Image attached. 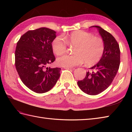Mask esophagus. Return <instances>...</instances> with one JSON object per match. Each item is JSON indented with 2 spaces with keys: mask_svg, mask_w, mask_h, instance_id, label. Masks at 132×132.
Listing matches in <instances>:
<instances>
[{
  "mask_svg": "<svg viewBox=\"0 0 132 132\" xmlns=\"http://www.w3.org/2000/svg\"><path fill=\"white\" fill-rule=\"evenodd\" d=\"M64 69H66L67 70H74L75 69L74 68H64Z\"/></svg>",
  "mask_w": 132,
  "mask_h": 132,
  "instance_id": "34e87169",
  "label": "esophagus"
}]
</instances>
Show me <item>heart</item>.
Wrapping results in <instances>:
<instances>
[{
	"label": "heart",
	"instance_id": "b5f03b06",
	"mask_svg": "<svg viewBox=\"0 0 132 132\" xmlns=\"http://www.w3.org/2000/svg\"><path fill=\"white\" fill-rule=\"evenodd\" d=\"M68 45L74 46L73 54L63 55L57 59L58 66L71 68L85 62L87 66L96 64L102 58L105 50V43L99 36L83 30H75L68 35L57 36L52 42L53 52L59 55L65 53Z\"/></svg>",
	"mask_w": 132,
	"mask_h": 132
}]
</instances>
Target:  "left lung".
<instances>
[{
    "mask_svg": "<svg viewBox=\"0 0 132 132\" xmlns=\"http://www.w3.org/2000/svg\"><path fill=\"white\" fill-rule=\"evenodd\" d=\"M93 27L98 28L104 41L105 50L99 62L89 68L83 80L78 81L81 90L89 95L99 94L111 85L120 63V50L116 39L100 27Z\"/></svg>",
    "mask_w": 132,
    "mask_h": 132,
    "instance_id": "1",
    "label": "left lung"
}]
</instances>
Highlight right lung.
<instances>
[{
	"label": "right lung",
	"instance_id": "obj_1",
	"mask_svg": "<svg viewBox=\"0 0 132 132\" xmlns=\"http://www.w3.org/2000/svg\"><path fill=\"white\" fill-rule=\"evenodd\" d=\"M56 32L47 28L28 30L21 36L15 50V66L23 83L43 94L51 89L60 76L61 68H47L55 60L52 42Z\"/></svg>",
	"mask_w": 132,
	"mask_h": 132
}]
</instances>
